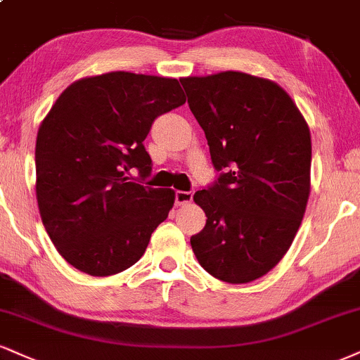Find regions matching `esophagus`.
<instances>
[{"instance_id":"obj_1","label":"esophagus","mask_w":360,"mask_h":360,"mask_svg":"<svg viewBox=\"0 0 360 360\" xmlns=\"http://www.w3.org/2000/svg\"><path fill=\"white\" fill-rule=\"evenodd\" d=\"M193 201V193L191 191H176V205L183 206L189 205Z\"/></svg>"}]
</instances>
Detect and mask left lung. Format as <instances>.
<instances>
[{"instance_id": "1", "label": "left lung", "mask_w": 360, "mask_h": 360, "mask_svg": "<svg viewBox=\"0 0 360 360\" xmlns=\"http://www.w3.org/2000/svg\"><path fill=\"white\" fill-rule=\"evenodd\" d=\"M179 80L211 161L224 171L193 196L207 218L193 251L214 278L250 283L278 265L304 219L309 124L274 80L233 70Z\"/></svg>"}]
</instances>
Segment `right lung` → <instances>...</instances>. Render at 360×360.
Returning a JSON list of instances; mask_svg holds the SVG:
<instances>
[{"instance_id": "obj_1", "label": "right lung", "mask_w": 360, "mask_h": 360, "mask_svg": "<svg viewBox=\"0 0 360 360\" xmlns=\"http://www.w3.org/2000/svg\"><path fill=\"white\" fill-rule=\"evenodd\" d=\"M184 102L176 79L109 72L68 85L41 120L38 210L51 243L77 270L115 275L144 255L176 193L134 183L131 169L149 174L150 125Z\"/></svg>"}]
</instances>
